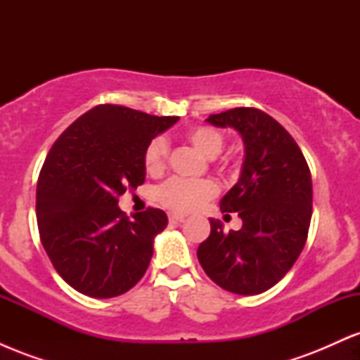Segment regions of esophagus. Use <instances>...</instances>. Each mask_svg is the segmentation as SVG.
<instances>
[{"label": "esophagus", "instance_id": "34e87169", "mask_svg": "<svg viewBox=\"0 0 360 360\" xmlns=\"http://www.w3.org/2000/svg\"><path fill=\"white\" fill-rule=\"evenodd\" d=\"M186 218V214L183 213H169V220L171 221H183Z\"/></svg>", "mask_w": 360, "mask_h": 360}]
</instances>
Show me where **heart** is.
I'll return each mask as SVG.
<instances>
[{
	"label": "heart",
	"mask_w": 360,
	"mask_h": 360,
	"mask_svg": "<svg viewBox=\"0 0 360 360\" xmlns=\"http://www.w3.org/2000/svg\"><path fill=\"white\" fill-rule=\"evenodd\" d=\"M189 142L206 157H214L221 150L223 135L213 127H193L186 134ZM169 152V143L164 137H155L147 143L143 150V164L152 174L160 172L166 166ZM217 194V184L210 179H181L172 177L159 186L155 191V198L160 205L174 212H193L200 208L205 201L212 200Z\"/></svg>",
	"instance_id": "heart-1"
}]
</instances>
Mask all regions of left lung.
Wrapping results in <instances>:
<instances>
[{"label":"left lung","mask_w":360,"mask_h":360,"mask_svg":"<svg viewBox=\"0 0 360 360\" xmlns=\"http://www.w3.org/2000/svg\"><path fill=\"white\" fill-rule=\"evenodd\" d=\"M206 122L233 128L243 140L240 177L220 201L223 213L240 217L242 229L225 233L221 221L210 218L212 232L198 247V260L226 291L260 295L286 276L307 242L313 203L309 167L295 139L264 111L233 108Z\"/></svg>","instance_id":"8db88e82"}]
</instances>
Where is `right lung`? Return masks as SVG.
<instances>
[{
	"label": "right lung",
	"instance_id": "obj_1",
	"mask_svg": "<svg viewBox=\"0 0 360 360\" xmlns=\"http://www.w3.org/2000/svg\"><path fill=\"white\" fill-rule=\"evenodd\" d=\"M177 120L100 105L52 146L37 183V221L52 266L76 291L115 298L146 274L167 214L148 208L128 218L118 196L146 181L147 143Z\"/></svg>",
	"mask_w": 360,
	"mask_h": 360
}]
</instances>
